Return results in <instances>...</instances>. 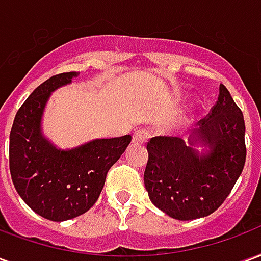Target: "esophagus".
Returning <instances> with one entry per match:
<instances>
[{"label":"esophagus","mask_w":261,"mask_h":261,"mask_svg":"<svg viewBox=\"0 0 261 261\" xmlns=\"http://www.w3.org/2000/svg\"><path fill=\"white\" fill-rule=\"evenodd\" d=\"M149 136H151L149 130L140 128V130H137L136 133L133 134V142H134V144H144V142H147Z\"/></svg>","instance_id":"obj_1"}]
</instances>
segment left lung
<instances>
[{
    "instance_id": "left-lung-1",
    "label": "left lung",
    "mask_w": 261,
    "mask_h": 261,
    "mask_svg": "<svg viewBox=\"0 0 261 261\" xmlns=\"http://www.w3.org/2000/svg\"><path fill=\"white\" fill-rule=\"evenodd\" d=\"M147 151L144 185L153 205L179 221L204 218L225 201L243 170V114L219 85L213 112L198 121L187 141L155 137Z\"/></svg>"
}]
</instances>
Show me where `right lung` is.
<instances>
[{
    "label": "right lung",
    "instance_id": "obj_1",
    "mask_svg": "<svg viewBox=\"0 0 261 261\" xmlns=\"http://www.w3.org/2000/svg\"><path fill=\"white\" fill-rule=\"evenodd\" d=\"M78 75H54L37 86L18 110L9 134L16 192L35 213L56 222L82 215L96 202L109 169L131 141V136L95 138L63 149L44 134L43 116L51 93Z\"/></svg>",
    "mask_w": 261,
    "mask_h": 261
}]
</instances>
